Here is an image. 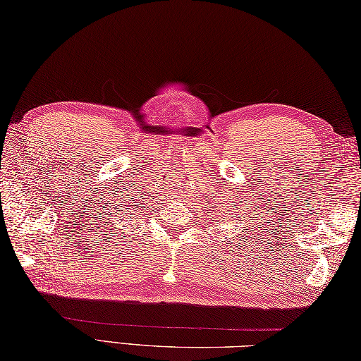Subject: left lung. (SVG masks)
I'll use <instances>...</instances> for the list:
<instances>
[{"instance_id":"1","label":"left lung","mask_w":361,"mask_h":361,"mask_svg":"<svg viewBox=\"0 0 361 361\" xmlns=\"http://www.w3.org/2000/svg\"><path fill=\"white\" fill-rule=\"evenodd\" d=\"M234 208H235V206H234Z\"/></svg>"}]
</instances>
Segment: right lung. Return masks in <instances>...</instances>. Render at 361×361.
<instances>
[{"label": "right lung", "instance_id": "obj_1", "mask_svg": "<svg viewBox=\"0 0 361 361\" xmlns=\"http://www.w3.org/2000/svg\"><path fill=\"white\" fill-rule=\"evenodd\" d=\"M122 208H124V212H126V214H130V216H133V211H135V208H136L135 200H130V197H128V202H127V198H126L124 204H122Z\"/></svg>", "mask_w": 361, "mask_h": 361}]
</instances>
